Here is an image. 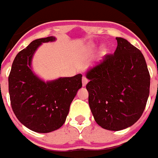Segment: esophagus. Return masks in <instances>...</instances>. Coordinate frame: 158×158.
<instances>
[{
    "instance_id": "34e87169",
    "label": "esophagus",
    "mask_w": 158,
    "mask_h": 158,
    "mask_svg": "<svg viewBox=\"0 0 158 158\" xmlns=\"http://www.w3.org/2000/svg\"><path fill=\"white\" fill-rule=\"evenodd\" d=\"M88 82H89V80H88L85 77H82V85H83V86H85L86 85H87Z\"/></svg>"
}]
</instances>
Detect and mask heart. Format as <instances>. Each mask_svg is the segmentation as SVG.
Segmentation results:
<instances>
[{
	"instance_id": "heart-1",
	"label": "heart",
	"mask_w": 158,
	"mask_h": 158,
	"mask_svg": "<svg viewBox=\"0 0 158 158\" xmlns=\"http://www.w3.org/2000/svg\"><path fill=\"white\" fill-rule=\"evenodd\" d=\"M87 50L89 51H92L93 50H94V47H93V45H89V47H87Z\"/></svg>"
}]
</instances>
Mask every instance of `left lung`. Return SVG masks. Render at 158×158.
<instances>
[{"instance_id":"1","label":"left lung","mask_w":158,"mask_h":158,"mask_svg":"<svg viewBox=\"0 0 158 158\" xmlns=\"http://www.w3.org/2000/svg\"><path fill=\"white\" fill-rule=\"evenodd\" d=\"M116 50L87 72L89 104L102 128L121 131L142 116L150 94V76L143 54L123 38Z\"/></svg>"}]
</instances>
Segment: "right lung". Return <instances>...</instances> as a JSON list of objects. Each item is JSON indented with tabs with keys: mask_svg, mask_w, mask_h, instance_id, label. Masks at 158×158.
Segmentation results:
<instances>
[{
	"mask_svg": "<svg viewBox=\"0 0 158 158\" xmlns=\"http://www.w3.org/2000/svg\"><path fill=\"white\" fill-rule=\"evenodd\" d=\"M54 40L50 36L32 41L18 53L8 76L14 114L23 125L38 133H49L63 125L71 102L82 86L81 73L44 82L32 72L31 59L38 47Z\"/></svg>",
	"mask_w": 158,
	"mask_h": 158,
	"instance_id": "right-lung-1",
	"label": "right lung"
}]
</instances>
